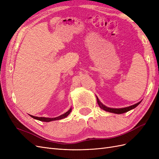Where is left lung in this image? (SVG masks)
<instances>
[{"instance_id":"left-lung-1","label":"left lung","mask_w":159,"mask_h":159,"mask_svg":"<svg viewBox=\"0 0 159 159\" xmlns=\"http://www.w3.org/2000/svg\"><path fill=\"white\" fill-rule=\"evenodd\" d=\"M97 102H98V103L99 105V106L101 108H102V109L106 111H108V112H110V113H115V114H122V113H126V112L129 111L131 110V109H133L134 108H135L141 102H139L137 103H135L134 105H131V106H129V107L116 109V108H110V107H106V106H105V105H104L103 104H102V103H101V102L99 100L98 97H97Z\"/></svg>"}]
</instances>
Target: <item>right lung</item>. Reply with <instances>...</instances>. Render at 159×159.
<instances>
[{"label": "right lung", "mask_w": 159, "mask_h": 159, "mask_svg": "<svg viewBox=\"0 0 159 159\" xmlns=\"http://www.w3.org/2000/svg\"><path fill=\"white\" fill-rule=\"evenodd\" d=\"M71 108H70L68 111L66 112L63 115H60L59 117H54V118H49V117H35V116H33V115H30V116L34 119H37V120H39V121H44V122H50V121H56V120H60V119H62L64 118H66L68 115L71 113Z\"/></svg>", "instance_id": "right-lung-1"}]
</instances>
